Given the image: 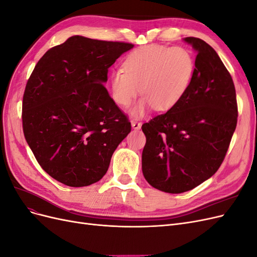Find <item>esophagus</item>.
Masks as SVG:
<instances>
[{
  "label": "esophagus",
  "instance_id": "1",
  "mask_svg": "<svg viewBox=\"0 0 257 257\" xmlns=\"http://www.w3.org/2000/svg\"><path fill=\"white\" fill-rule=\"evenodd\" d=\"M131 124H132V127H133L134 130H141V127H142V123L138 121H135V120H132Z\"/></svg>",
  "mask_w": 257,
  "mask_h": 257
}]
</instances>
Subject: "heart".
Masks as SVG:
<instances>
[{
    "label": "heart",
    "mask_w": 257,
    "mask_h": 257,
    "mask_svg": "<svg viewBox=\"0 0 257 257\" xmlns=\"http://www.w3.org/2000/svg\"><path fill=\"white\" fill-rule=\"evenodd\" d=\"M123 67L110 75L111 98L127 107L142 92L145 96L131 111L139 118L153 107L166 111L180 102L191 84L195 62L184 48L148 45L131 52Z\"/></svg>",
    "instance_id": "obj_1"
}]
</instances>
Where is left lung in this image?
Segmentation results:
<instances>
[{"mask_svg":"<svg viewBox=\"0 0 257 257\" xmlns=\"http://www.w3.org/2000/svg\"><path fill=\"white\" fill-rule=\"evenodd\" d=\"M183 41L197 52L190 87L172 109L142 126L144 177L172 194L196 188L216 173L238 116L234 82L215 50L200 38Z\"/></svg>","mask_w":257,"mask_h":257,"instance_id":"8db88e82","label":"left lung"}]
</instances>
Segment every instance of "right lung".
<instances>
[{"instance_id":"add662e5","label":"right lung","mask_w":257,"mask_h":257,"mask_svg":"<svg viewBox=\"0 0 257 257\" xmlns=\"http://www.w3.org/2000/svg\"><path fill=\"white\" fill-rule=\"evenodd\" d=\"M133 47L75 35L37 62L23 94V133L57 181L73 188L99 181L131 132L104 83L108 68Z\"/></svg>"}]
</instances>
